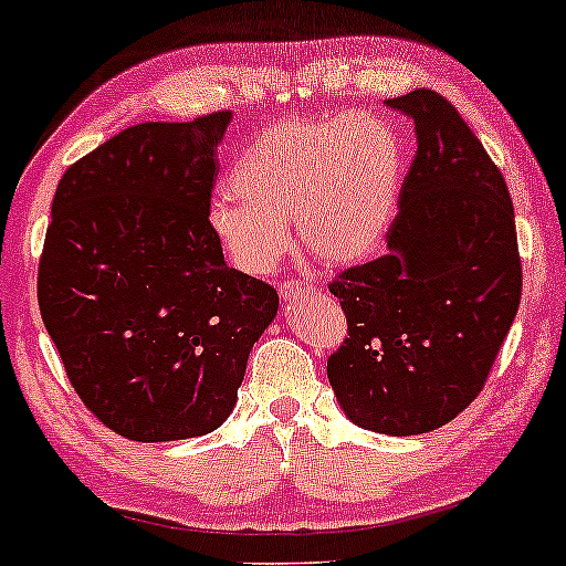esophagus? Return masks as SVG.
<instances>
[{
	"instance_id": "1",
	"label": "esophagus",
	"mask_w": 566,
	"mask_h": 566,
	"mask_svg": "<svg viewBox=\"0 0 566 566\" xmlns=\"http://www.w3.org/2000/svg\"><path fill=\"white\" fill-rule=\"evenodd\" d=\"M305 292H308V284L295 282V279H287V282L282 284V290H279V295H282V301L292 303V301H297L301 295H305Z\"/></svg>"
}]
</instances>
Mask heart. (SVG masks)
<instances>
[{"label":"heart","instance_id":"b5f03b06","mask_svg":"<svg viewBox=\"0 0 566 566\" xmlns=\"http://www.w3.org/2000/svg\"><path fill=\"white\" fill-rule=\"evenodd\" d=\"M405 146L382 116L290 119L247 146L231 191L210 205L212 237L244 274H269L297 242L329 265L365 261L391 229Z\"/></svg>","mask_w":566,"mask_h":566}]
</instances>
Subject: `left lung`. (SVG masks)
Masks as SVG:
<instances>
[{"label":"left lung","instance_id":"8db88e82","mask_svg":"<svg viewBox=\"0 0 566 566\" xmlns=\"http://www.w3.org/2000/svg\"><path fill=\"white\" fill-rule=\"evenodd\" d=\"M415 125L388 252L329 292L348 337L327 378L350 423L388 437L437 431L476 399L522 301V261L503 172L433 90L386 101Z\"/></svg>","mask_w":566,"mask_h":566}]
</instances>
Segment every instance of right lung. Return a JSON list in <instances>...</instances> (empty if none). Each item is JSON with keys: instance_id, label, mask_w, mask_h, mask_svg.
<instances>
[{"instance_id": "obj_1", "label": "right lung", "mask_w": 566, "mask_h": 566, "mask_svg": "<svg viewBox=\"0 0 566 566\" xmlns=\"http://www.w3.org/2000/svg\"><path fill=\"white\" fill-rule=\"evenodd\" d=\"M229 122L127 127L57 184L39 311L84 407L133 441L216 431L276 316V290L226 265L207 223Z\"/></svg>"}]
</instances>
